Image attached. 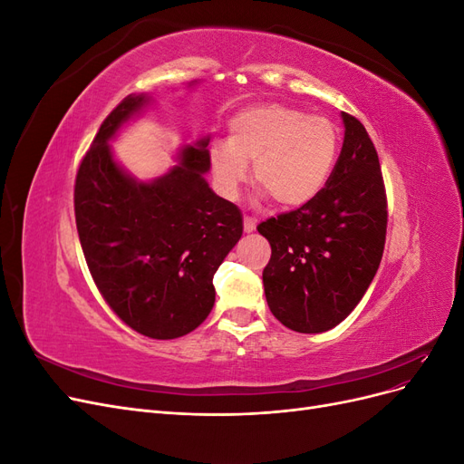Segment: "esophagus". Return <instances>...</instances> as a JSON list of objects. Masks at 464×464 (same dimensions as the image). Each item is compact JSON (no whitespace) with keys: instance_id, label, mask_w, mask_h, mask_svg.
<instances>
[{"instance_id":"esophagus-1","label":"esophagus","mask_w":464,"mask_h":464,"mask_svg":"<svg viewBox=\"0 0 464 464\" xmlns=\"http://www.w3.org/2000/svg\"><path fill=\"white\" fill-rule=\"evenodd\" d=\"M256 228H257V220L251 217H244V230L247 234H251V232H256Z\"/></svg>"}]
</instances>
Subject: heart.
<instances>
[{
	"mask_svg": "<svg viewBox=\"0 0 464 464\" xmlns=\"http://www.w3.org/2000/svg\"><path fill=\"white\" fill-rule=\"evenodd\" d=\"M339 154V133L323 116L285 104L251 106L230 120L228 141L208 149L210 172L222 198L236 199L249 178L261 198L283 208L312 203L327 186Z\"/></svg>",
	"mask_w": 464,
	"mask_h": 464,
	"instance_id": "heart-1",
	"label": "heart"
}]
</instances>
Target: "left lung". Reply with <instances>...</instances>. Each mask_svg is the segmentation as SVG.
Returning <instances> with one entry per match:
<instances>
[{"label":"left lung","mask_w":464,"mask_h":464,"mask_svg":"<svg viewBox=\"0 0 464 464\" xmlns=\"http://www.w3.org/2000/svg\"><path fill=\"white\" fill-rule=\"evenodd\" d=\"M341 118L343 149L327 186L312 203L257 227L271 244L266 304L298 333H323L346 319L383 256L387 201L377 150L354 116Z\"/></svg>","instance_id":"obj_1"}]
</instances>
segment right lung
I'll use <instances>...</instances> for the list:
<instances>
[{
	"instance_id": "obj_1",
	"label": "right lung",
	"mask_w": 464,
	"mask_h": 464,
	"mask_svg": "<svg viewBox=\"0 0 464 464\" xmlns=\"http://www.w3.org/2000/svg\"><path fill=\"white\" fill-rule=\"evenodd\" d=\"M150 104L149 94H130L101 125L77 172L75 220L108 305L137 333L168 341L198 329L213 310V276L244 220L205 179L208 135L181 147L170 170L152 179L116 160L110 141Z\"/></svg>"
}]
</instances>
